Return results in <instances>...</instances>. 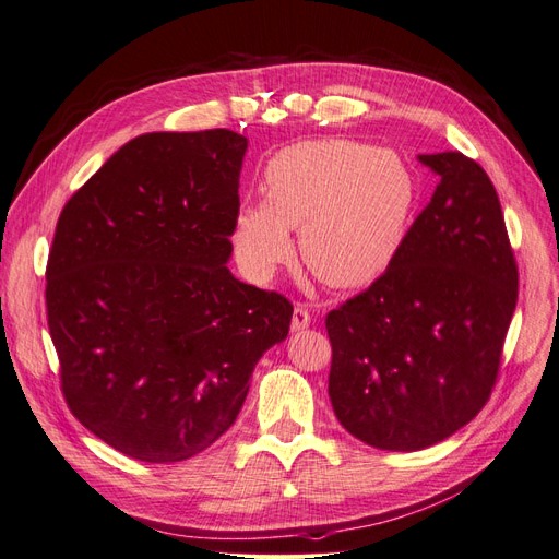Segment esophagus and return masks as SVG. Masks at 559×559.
Instances as JSON below:
<instances>
[{
	"mask_svg": "<svg viewBox=\"0 0 559 559\" xmlns=\"http://www.w3.org/2000/svg\"><path fill=\"white\" fill-rule=\"evenodd\" d=\"M308 324H310V310H308V306H302V302H296L294 317H292V329L294 331H302V329H308Z\"/></svg>",
	"mask_w": 559,
	"mask_h": 559,
	"instance_id": "34e87169",
	"label": "esophagus"
}]
</instances>
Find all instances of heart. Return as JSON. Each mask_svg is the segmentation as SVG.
<instances>
[{"instance_id":"1","label":"heart","mask_w":559,"mask_h":559,"mask_svg":"<svg viewBox=\"0 0 559 559\" xmlns=\"http://www.w3.org/2000/svg\"><path fill=\"white\" fill-rule=\"evenodd\" d=\"M415 202V179L392 151L347 140L286 146L267 160L263 198L240 202L233 249L245 273L265 280L292 259L331 286H359L392 263Z\"/></svg>"}]
</instances>
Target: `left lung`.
Listing matches in <instances>:
<instances>
[{"mask_svg": "<svg viewBox=\"0 0 559 559\" xmlns=\"http://www.w3.org/2000/svg\"><path fill=\"white\" fill-rule=\"evenodd\" d=\"M441 177L384 273L326 314L329 396L366 445L425 450L476 417L497 384L518 263L495 183L460 154L419 156Z\"/></svg>", "mask_w": 559, "mask_h": 559, "instance_id": "left-lung-1", "label": "left lung"}]
</instances>
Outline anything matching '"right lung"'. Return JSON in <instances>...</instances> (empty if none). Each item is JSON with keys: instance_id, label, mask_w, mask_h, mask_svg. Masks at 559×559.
Listing matches in <instances>:
<instances>
[{"instance_id": "1", "label": "right lung", "mask_w": 559, "mask_h": 559, "mask_svg": "<svg viewBox=\"0 0 559 559\" xmlns=\"http://www.w3.org/2000/svg\"><path fill=\"white\" fill-rule=\"evenodd\" d=\"M242 134L148 132L67 200L46 265L67 408L138 462L173 464L230 429L294 306L230 275Z\"/></svg>"}]
</instances>
